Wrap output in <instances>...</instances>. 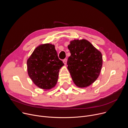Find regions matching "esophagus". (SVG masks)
<instances>
[{
    "label": "esophagus",
    "mask_w": 128,
    "mask_h": 128,
    "mask_svg": "<svg viewBox=\"0 0 128 128\" xmlns=\"http://www.w3.org/2000/svg\"><path fill=\"white\" fill-rule=\"evenodd\" d=\"M67 59H64V60H63V62L64 64L65 65H66V63H67Z\"/></svg>",
    "instance_id": "obj_1"
}]
</instances>
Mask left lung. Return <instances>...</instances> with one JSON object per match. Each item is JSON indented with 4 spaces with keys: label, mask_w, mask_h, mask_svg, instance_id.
<instances>
[{
    "label": "left lung",
    "mask_w": 128,
    "mask_h": 128,
    "mask_svg": "<svg viewBox=\"0 0 128 128\" xmlns=\"http://www.w3.org/2000/svg\"><path fill=\"white\" fill-rule=\"evenodd\" d=\"M68 48L71 55L67 68L76 85L84 88L98 78L102 66L101 52L86 40L70 42Z\"/></svg>",
    "instance_id": "1"
}]
</instances>
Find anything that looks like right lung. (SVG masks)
<instances>
[{
  "label": "right lung",
  "mask_w": 128,
  "mask_h": 128,
  "mask_svg": "<svg viewBox=\"0 0 128 128\" xmlns=\"http://www.w3.org/2000/svg\"><path fill=\"white\" fill-rule=\"evenodd\" d=\"M28 74L38 87L48 90L56 84L59 70L64 64L58 56L54 46L42 44L36 48L27 62Z\"/></svg>",
  "instance_id": "right-lung-1"
}]
</instances>
